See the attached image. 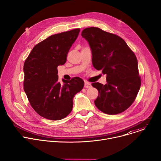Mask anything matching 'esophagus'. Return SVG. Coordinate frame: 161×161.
Instances as JSON below:
<instances>
[{
	"label": "esophagus",
	"instance_id": "1",
	"mask_svg": "<svg viewBox=\"0 0 161 161\" xmlns=\"http://www.w3.org/2000/svg\"><path fill=\"white\" fill-rule=\"evenodd\" d=\"M85 88H90L92 86L91 83L87 82V81H85V85H84Z\"/></svg>",
	"mask_w": 161,
	"mask_h": 161
}]
</instances>
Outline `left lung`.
Listing matches in <instances>:
<instances>
[{"mask_svg": "<svg viewBox=\"0 0 161 161\" xmlns=\"http://www.w3.org/2000/svg\"><path fill=\"white\" fill-rule=\"evenodd\" d=\"M81 36L90 45L93 66L106 75V84L92 83L99 92L95 105L108 114L124 111L134 101L141 86L135 54L122 38L99 28H86Z\"/></svg>", "mask_w": 161, "mask_h": 161, "instance_id": "obj_1", "label": "left lung"}]
</instances>
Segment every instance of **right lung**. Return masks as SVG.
<instances>
[{
  "instance_id": "obj_1",
  "label": "right lung",
  "mask_w": 161,
  "mask_h": 161,
  "mask_svg": "<svg viewBox=\"0 0 161 161\" xmlns=\"http://www.w3.org/2000/svg\"><path fill=\"white\" fill-rule=\"evenodd\" d=\"M80 29L50 36L37 44L24 65V88L32 108L40 116L59 120L71 113L73 98L84 86L83 80L74 77L58 82L57 67L64 65Z\"/></svg>"
}]
</instances>
